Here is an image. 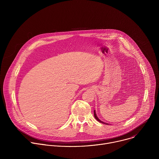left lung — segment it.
<instances>
[{
	"instance_id": "8db88e82",
	"label": "left lung",
	"mask_w": 159,
	"mask_h": 159,
	"mask_svg": "<svg viewBox=\"0 0 159 159\" xmlns=\"http://www.w3.org/2000/svg\"><path fill=\"white\" fill-rule=\"evenodd\" d=\"M94 117H95V118L97 120V121H98L99 122H100V123H104V124H106L105 123H104V122H102V121H101L98 117H97V116H96V112H95V111H94ZM106 125H107V124H106Z\"/></svg>"
}]
</instances>
